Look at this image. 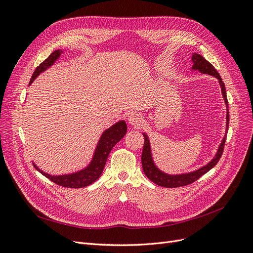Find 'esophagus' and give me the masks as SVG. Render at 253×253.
<instances>
[{"mask_svg": "<svg viewBox=\"0 0 253 253\" xmlns=\"http://www.w3.org/2000/svg\"><path fill=\"white\" fill-rule=\"evenodd\" d=\"M127 120H128V124L133 126H135V127H139L143 124V118H142L141 115L138 114V113H132L128 116Z\"/></svg>", "mask_w": 253, "mask_h": 253, "instance_id": "34e87169", "label": "esophagus"}]
</instances>
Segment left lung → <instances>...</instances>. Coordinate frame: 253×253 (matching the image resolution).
Returning a JSON list of instances; mask_svg holds the SVG:
<instances>
[{"mask_svg":"<svg viewBox=\"0 0 253 253\" xmlns=\"http://www.w3.org/2000/svg\"><path fill=\"white\" fill-rule=\"evenodd\" d=\"M192 61H193V66L192 70H196L198 72H201L203 74H208L211 76H214V77L218 79L219 85L221 88V94H223L225 103L227 105V122H226V129H228L229 126V108H228V100H227V94H226V88H225V84L221 80L219 74L217 71L214 68V66L208 62L203 56L198 55V53H193L192 55ZM227 135V134H226ZM226 135L221 140L217 153L215 157H214L209 164H207L206 166L200 168V169L190 172V173H185V174H178V175H170L164 173L163 171H160L158 168L155 166L154 162H153L152 158V153H151V145H150V140L147 134H143L144 137V144H143V150H142V155H141V164H142V169L144 174L147 175V177L153 181L156 185L160 187H165V188H177V187H183L190 185V183L194 182L198 178H201L204 174L207 172H209L212 168L215 166L218 160L220 159L221 155H223V151L225 148V142H226Z\"/></svg>","mask_w":253,"mask_h":253,"instance_id":"obj_1","label":"left lung"}]
</instances>
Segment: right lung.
I'll list each match as a JSON object with an SVG mask.
<instances>
[{"label": "right lung", "instance_id": "obj_1", "mask_svg": "<svg viewBox=\"0 0 253 253\" xmlns=\"http://www.w3.org/2000/svg\"><path fill=\"white\" fill-rule=\"evenodd\" d=\"M61 53H62V50L60 49L52 51L49 55V57L45 61H43V62L36 68V71L33 74V77L29 81V85L42 72L46 71L48 67H50L53 63L56 62L58 58L61 56ZM126 129H127V126L126 125L125 120H121L117 122V124L112 126L110 128L105 129L103 134L101 135L100 139H99V142L97 144V148L95 150L91 162L86 168H84L83 170H80L78 172L66 174V175L55 176V175H50L43 172L35 164L34 166L38 171L45 176V177H47L49 180L57 183L59 186H62L65 188L87 187L100 177V175L102 174L104 169L106 159H108L110 155V152L115 147V144L124 138L126 133Z\"/></svg>", "mask_w": 253, "mask_h": 253}]
</instances>
